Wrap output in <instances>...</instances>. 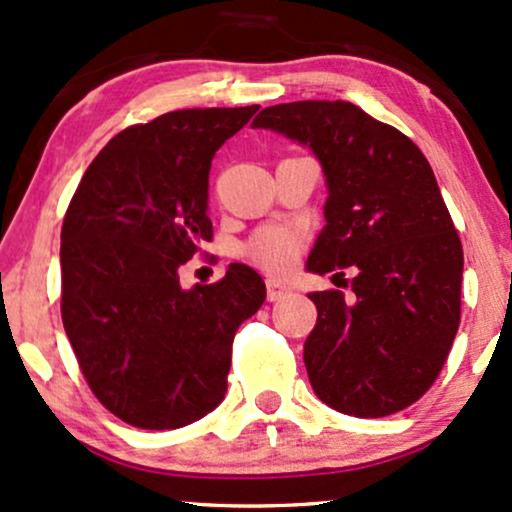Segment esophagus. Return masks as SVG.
Listing matches in <instances>:
<instances>
[{"label":"esophagus","mask_w":512,"mask_h":512,"mask_svg":"<svg viewBox=\"0 0 512 512\" xmlns=\"http://www.w3.org/2000/svg\"><path fill=\"white\" fill-rule=\"evenodd\" d=\"M283 295H288V288L283 286L281 281L269 279L267 281V298H269V303H276V300H281Z\"/></svg>","instance_id":"34e87169"}]
</instances>
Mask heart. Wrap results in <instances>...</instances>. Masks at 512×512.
<instances>
[{"label": "heart", "mask_w": 512, "mask_h": 512, "mask_svg": "<svg viewBox=\"0 0 512 512\" xmlns=\"http://www.w3.org/2000/svg\"><path fill=\"white\" fill-rule=\"evenodd\" d=\"M300 250L303 236L288 226H262L243 245L245 257L272 274L288 272L298 260Z\"/></svg>", "instance_id": "1"}]
</instances>
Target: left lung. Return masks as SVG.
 <instances>
[{
	"label": "left lung",
	"instance_id": "1",
	"mask_svg": "<svg viewBox=\"0 0 512 512\" xmlns=\"http://www.w3.org/2000/svg\"><path fill=\"white\" fill-rule=\"evenodd\" d=\"M252 126L310 145L322 162L326 226L307 269H355L353 298L310 293L312 389L346 415L405 410L439 377L460 324L463 245L432 166L408 135L343 100L276 104Z\"/></svg>",
	"mask_w": 512,
	"mask_h": 512
}]
</instances>
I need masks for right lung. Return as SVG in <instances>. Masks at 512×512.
I'll list each match as a JSON object with an SVG mask.
<instances>
[{
	"label": "right lung",
	"mask_w": 512,
	"mask_h": 512,
	"mask_svg": "<svg viewBox=\"0 0 512 512\" xmlns=\"http://www.w3.org/2000/svg\"><path fill=\"white\" fill-rule=\"evenodd\" d=\"M250 107L178 109L116 133L61 226V319L90 391L138 429H178L224 400L236 329L267 288L245 264L183 291L178 269L212 240L214 152Z\"/></svg>",
	"instance_id": "right-lung-1"
}]
</instances>
